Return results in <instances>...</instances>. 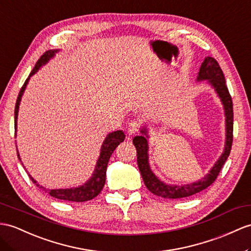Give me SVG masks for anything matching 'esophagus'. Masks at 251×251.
<instances>
[{"instance_id":"obj_1","label":"esophagus","mask_w":251,"mask_h":251,"mask_svg":"<svg viewBox=\"0 0 251 251\" xmlns=\"http://www.w3.org/2000/svg\"><path fill=\"white\" fill-rule=\"evenodd\" d=\"M139 126H140L139 121L132 120L129 124V126H127V133H129V134L136 133L139 130Z\"/></svg>"}]
</instances>
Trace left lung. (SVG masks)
<instances>
[{
    "label": "left lung",
    "mask_w": 251,
    "mask_h": 251,
    "mask_svg": "<svg viewBox=\"0 0 251 251\" xmlns=\"http://www.w3.org/2000/svg\"><path fill=\"white\" fill-rule=\"evenodd\" d=\"M197 79L198 81L207 79L209 83L212 84V86L215 88L216 93L222 99L226 113V126H227L225 151L222 156L219 157V160L216 162L215 166L210 170V174H207L203 179L188 185H167L158 180L150 170L148 164V154H147V151H148V144H147L146 137L135 136L133 138V144L136 148L137 165L140 175L143 176V180L147 188H148L152 194L156 195V196L169 199H178L189 197L192 196V195L203 191V189L209 187L212 183H214V181L217 179L225 162L227 161V158L230 154L232 142H233V103H232V98L229 94L227 85H226L224 72L215 58L206 57L204 59V62L200 67V71L198 73ZM146 132V129L142 130V133H144L145 135Z\"/></svg>",
    "instance_id": "obj_1"
}]
</instances>
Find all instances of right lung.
<instances>
[{"mask_svg": "<svg viewBox=\"0 0 251 251\" xmlns=\"http://www.w3.org/2000/svg\"><path fill=\"white\" fill-rule=\"evenodd\" d=\"M55 52H57L56 50H49L45 52L41 55L40 58L38 59V62L36 63L34 69L32 72L29 73V76L33 75L34 73L37 71L40 66L46 64L49 59H50ZM29 76L26 78V81L24 82L23 86L20 89V93L18 95L17 98V102H16V107H15V132L17 130V118H18V111H19V104H20V100L21 97L23 95V91L26 87V84L28 82ZM126 138L125 133L122 131H116L113 133H109L107 137L105 138L104 143H103L101 147V154L99 160L97 162V166L95 169V173L91 176V179L85 183L84 185L79 186V187H73V188H66V189H46L42 186H39V184L36 183V181L29 176L30 180H32L33 183H35L36 185L40 188H44L45 191L50 194V196L60 199V200H67V201H75V202H83V201H87L95 198L96 196L100 194L102 191L103 186L105 184V176H106V167H107V163L109 157H111L112 153L114 150L116 149L120 143H122ZM18 153V151H17ZM18 156H19V153H18ZM20 160V157H19Z\"/></svg>", "mask_w": 251, "mask_h": 251, "instance_id": "obj_1", "label": "right lung"}]
</instances>
